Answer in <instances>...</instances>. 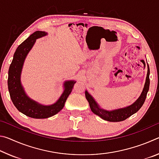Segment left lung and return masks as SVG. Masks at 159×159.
<instances>
[{
  "label": "left lung",
  "mask_w": 159,
  "mask_h": 159,
  "mask_svg": "<svg viewBox=\"0 0 159 159\" xmlns=\"http://www.w3.org/2000/svg\"><path fill=\"white\" fill-rule=\"evenodd\" d=\"M149 66L147 64V74L146 80H145L143 90H142L140 96L139 97L138 99L133 104H132L131 105L128 107H124V108L114 109L112 110V111H107V110L102 109L99 106V104L97 103L95 99L93 98V96L90 95L87 90H85V98L87 99L88 103H89L91 111L95 114L102 118V119L110 122L123 121V120H125L126 118L131 116L132 115L135 114L137 111H139V109L141 108L144 103L149 88Z\"/></svg>",
  "instance_id": "8db88e82"
}]
</instances>
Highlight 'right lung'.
<instances>
[{
  "mask_svg": "<svg viewBox=\"0 0 159 159\" xmlns=\"http://www.w3.org/2000/svg\"><path fill=\"white\" fill-rule=\"evenodd\" d=\"M46 35V32L37 31L21 43L15 51L8 71L7 85L12 103L20 112L34 118H47L60 111L76 83L75 80H66L64 82V92L57 101L51 105L39 104L29 98L26 94L20 80L24 62L36 39Z\"/></svg>",
  "mask_w": 159,
  "mask_h": 159,
  "instance_id": "1",
  "label": "right lung"
}]
</instances>
